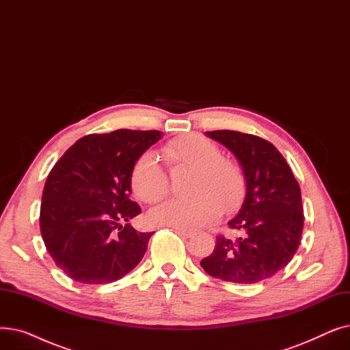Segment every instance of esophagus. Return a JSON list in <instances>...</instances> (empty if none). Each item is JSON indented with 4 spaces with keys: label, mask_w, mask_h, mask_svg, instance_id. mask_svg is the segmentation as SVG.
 Wrapping results in <instances>:
<instances>
[{
    "label": "esophagus",
    "mask_w": 350,
    "mask_h": 350,
    "mask_svg": "<svg viewBox=\"0 0 350 350\" xmlns=\"http://www.w3.org/2000/svg\"><path fill=\"white\" fill-rule=\"evenodd\" d=\"M180 235H183V237H186V238H191L193 235H194V231H191V230H186V228H174Z\"/></svg>",
    "instance_id": "1"
}]
</instances>
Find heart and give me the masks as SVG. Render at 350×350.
Masks as SVG:
<instances>
[{"label": "heart", "instance_id": "1", "mask_svg": "<svg viewBox=\"0 0 350 350\" xmlns=\"http://www.w3.org/2000/svg\"><path fill=\"white\" fill-rule=\"evenodd\" d=\"M170 164L193 167L189 183L191 197L169 198L150 210L149 218L156 224L194 230L203 227L223 213L234 210L245 194V177L238 165L219 157L218 146L200 135L177 137L161 149ZM131 185L135 196L144 203H156L169 191V177L157 156L144 152L135 163Z\"/></svg>", "mask_w": 350, "mask_h": 350}]
</instances>
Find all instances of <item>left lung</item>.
<instances>
[{
  "instance_id": "8db88e82",
  "label": "left lung",
  "mask_w": 350,
  "mask_h": 350,
  "mask_svg": "<svg viewBox=\"0 0 350 350\" xmlns=\"http://www.w3.org/2000/svg\"><path fill=\"white\" fill-rule=\"evenodd\" d=\"M237 157L245 177V197L230 219L241 237H217L200 265L214 278L255 284L281 271L297 252L304 228L301 189L284 156L272 143L234 131L206 132Z\"/></svg>"
}]
</instances>
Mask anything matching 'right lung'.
Here are the masks:
<instances>
[{"label":"right lung","instance_id":"right-lung-1","mask_svg":"<svg viewBox=\"0 0 350 350\" xmlns=\"http://www.w3.org/2000/svg\"><path fill=\"white\" fill-rule=\"evenodd\" d=\"M163 137L159 131L88 135L72 144L48 174L40 226L49 255L69 278L109 284L143 258L153 232H139L131 200L136 160Z\"/></svg>","mask_w":350,"mask_h":350}]
</instances>
